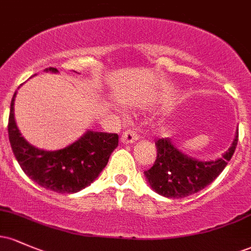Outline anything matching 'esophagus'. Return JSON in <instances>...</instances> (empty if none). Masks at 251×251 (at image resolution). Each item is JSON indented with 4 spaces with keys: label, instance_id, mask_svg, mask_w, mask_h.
Listing matches in <instances>:
<instances>
[{
    "label": "esophagus",
    "instance_id": "34e87169",
    "mask_svg": "<svg viewBox=\"0 0 251 251\" xmlns=\"http://www.w3.org/2000/svg\"><path fill=\"white\" fill-rule=\"evenodd\" d=\"M120 139H122L124 144H132L139 139V134H138V132L134 128H127L126 131L123 132Z\"/></svg>",
    "mask_w": 251,
    "mask_h": 251
}]
</instances>
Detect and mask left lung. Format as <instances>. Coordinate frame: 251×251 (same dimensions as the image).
Listing matches in <instances>:
<instances>
[{"mask_svg":"<svg viewBox=\"0 0 251 251\" xmlns=\"http://www.w3.org/2000/svg\"><path fill=\"white\" fill-rule=\"evenodd\" d=\"M238 142V129L235 140L221 159L200 162L178 151L166 139L155 142L157 158L151 169L145 171L150 185L157 194L168 198H184L203 190L212 183L231 159Z\"/></svg>","mask_w":251,"mask_h":251,"instance_id":"obj_1","label":"left lung"}]
</instances>
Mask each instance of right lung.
Returning a JSON list of instances; mask_svg holds the SVG:
<instances>
[{"mask_svg": "<svg viewBox=\"0 0 251 251\" xmlns=\"http://www.w3.org/2000/svg\"><path fill=\"white\" fill-rule=\"evenodd\" d=\"M47 71L57 72L56 68ZM10 102L8 134L14 155L31 180L57 194H74L88 186L107 165L109 155L118 146L117 133L88 131L66 149L43 151L31 146L20 133L14 118V101Z\"/></svg>", "mask_w": 251, "mask_h": 251, "instance_id": "1", "label": "right lung"}]
</instances>
